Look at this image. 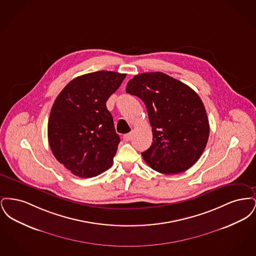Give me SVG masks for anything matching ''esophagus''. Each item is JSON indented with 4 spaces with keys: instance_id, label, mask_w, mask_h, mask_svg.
I'll return each mask as SVG.
<instances>
[{
    "instance_id": "esophagus-1",
    "label": "esophagus",
    "mask_w": 256,
    "mask_h": 256,
    "mask_svg": "<svg viewBox=\"0 0 256 256\" xmlns=\"http://www.w3.org/2000/svg\"><path fill=\"white\" fill-rule=\"evenodd\" d=\"M132 134H124V135L122 136V138H124V140L126 142H128V141L132 139Z\"/></svg>"
}]
</instances>
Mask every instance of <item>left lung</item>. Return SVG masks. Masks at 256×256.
<instances>
[{"mask_svg":"<svg viewBox=\"0 0 256 256\" xmlns=\"http://www.w3.org/2000/svg\"><path fill=\"white\" fill-rule=\"evenodd\" d=\"M126 93L140 98L152 130V144L143 159L154 170L172 174L192 167L202 154L209 137L204 106L195 91L161 72L137 74Z\"/></svg>","mask_w":256,"mask_h":256,"instance_id":"8db88e82","label":"left lung"}]
</instances>
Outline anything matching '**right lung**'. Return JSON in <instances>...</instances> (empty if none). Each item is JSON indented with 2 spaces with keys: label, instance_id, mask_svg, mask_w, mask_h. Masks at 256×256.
<instances>
[{
  "label": "right lung",
  "instance_id": "add662e5",
  "mask_svg": "<svg viewBox=\"0 0 256 256\" xmlns=\"http://www.w3.org/2000/svg\"><path fill=\"white\" fill-rule=\"evenodd\" d=\"M126 74L98 71L71 80L50 113L48 140L52 154L73 174L87 178L110 169L120 143L106 100Z\"/></svg>",
  "mask_w": 256,
  "mask_h": 256
}]
</instances>
